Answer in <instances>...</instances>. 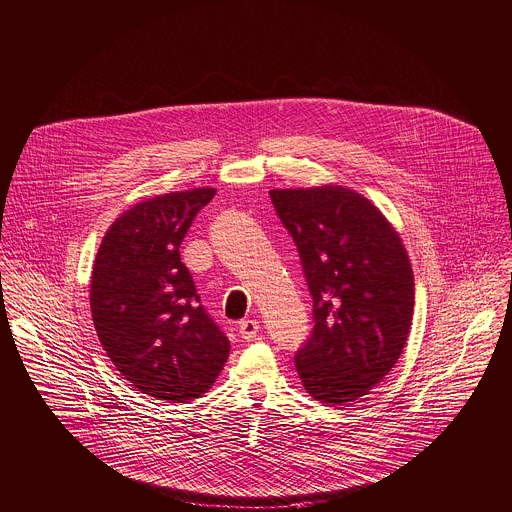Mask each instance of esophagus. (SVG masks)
<instances>
[{
  "mask_svg": "<svg viewBox=\"0 0 512 512\" xmlns=\"http://www.w3.org/2000/svg\"><path fill=\"white\" fill-rule=\"evenodd\" d=\"M259 329H261V325H259L257 319H243L239 323V335L245 339V342H251V339H255Z\"/></svg>",
  "mask_w": 512,
  "mask_h": 512,
  "instance_id": "esophagus-1",
  "label": "esophagus"
}]
</instances>
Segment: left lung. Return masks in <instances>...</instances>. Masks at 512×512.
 I'll return each mask as SVG.
<instances>
[{
  "label": "left lung",
  "instance_id": "1",
  "mask_svg": "<svg viewBox=\"0 0 512 512\" xmlns=\"http://www.w3.org/2000/svg\"><path fill=\"white\" fill-rule=\"evenodd\" d=\"M269 195L313 297V331L295 354L301 384L329 406L360 400L396 366L410 333L414 275L402 239L346 187Z\"/></svg>",
  "mask_w": 512,
  "mask_h": 512
}]
</instances>
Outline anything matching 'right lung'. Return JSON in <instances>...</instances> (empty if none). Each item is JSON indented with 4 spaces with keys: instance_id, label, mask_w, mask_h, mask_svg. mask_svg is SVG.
Returning <instances> with one entry per match:
<instances>
[{
    "instance_id": "right-lung-1",
    "label": "right lung",
    "mask_w": 512,
    "mask_h": 512,
    "mask_svg": "<svg viewBox=\"0 0 512 512\" xmlns=\"http://www.w3.org/2000/svg\"><path fill=\"white\" fill-rule=\"evenodd\" d=\"M215 189L158 195L106 231L90 281L100 344L116 370L156 400L201 398L229 358V339L201 305L179 247Z\"/></svg>"
}]
</instances>
